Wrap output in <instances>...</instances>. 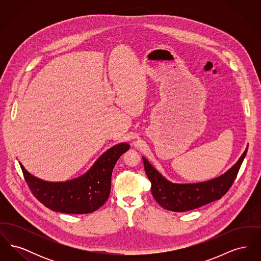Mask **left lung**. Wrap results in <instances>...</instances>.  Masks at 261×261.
<instances>
[{
  "mask_svg": "<svg viewBox=\"0 0 261 261\" xmlns=\"http://www.w3.org/2000/svg\"><path fill=\"white\" fill-rule=\"evenodd\" d=\"M246 149L239 161L221 176L205 182L194 184H175L166 180L145 158V171L151 183V194L164 210L183 212L205 205L220 199L233 185L237 174L247 154Z\"/></svg>",
  "mask_w": 261,
  "mask_h": 261,
  "instance_id": "obj_1",
  "label": "left lung"
}]
</instances>
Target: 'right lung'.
Returning <instances> with one entry per match:
<instances>
[{
	"mask_svg": "<svg viewBox=\"0 0 261 261\" xmlns=\"http://www.w3.org/2000/svg\"><path fill=\"white\" fill-rule=\"evenodd\" d=\"M126 143L118 144L105 153L78 178L65 182L43 181L20 167L33 196L50 211L69 214H85L97 211L109 199L113 167L129 149Z\"/></svg>",
	"mask_w": 261,
	"mask_h": 261,
	"instance_id": "1",
	"label": "right lung"
}]
</instances>
